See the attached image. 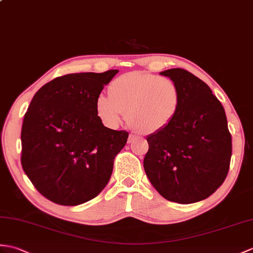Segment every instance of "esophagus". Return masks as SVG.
Segmentation results:
<instances>
[{
    "instance_id": "esophagus-1",
    "label": "esophagus",
    "mask_w": 253,
    "mask_h": 253,
    "mask_svg": "<svg viewBox=\"0 0 253 253\" xmlns=\"http://www.w3.org/2000/svg\"><path fill=\"white\" fill-rule=\"evenodd\" d=\"M133 140H134V136H132V134H129V137H128V143H131Z\"/></svg>"
}]
</instances>
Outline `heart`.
Masks as SVG:
<instances>
[{
	"instance_id": "b5f03b06",
	"label": "heart",
	"mask_w": 253,
	"mask_h": 253,
	"mask_svg": "<svg viewBox=\"0 0 253 253\" xmlns=\"http://www.w3.org/2000/svg\"><path fill=\"white\" fill-rule=\"evenodd\" d=\"M109 93L96 99V112L103 125L117 128L125 112L129 125L143 134L165 129L177 116L181 104L175 82L150 73L123 74L111 83Z\"/></svg>"
}]
</instances>
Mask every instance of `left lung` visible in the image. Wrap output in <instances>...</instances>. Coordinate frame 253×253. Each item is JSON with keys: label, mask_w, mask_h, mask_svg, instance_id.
<instances>
[{"label": "left lung", "mask_w": 253, "mask_h": 253, "mask_svg": "<svg viewBox=\"0 0 253 253\" xmlns=\"http://www.w3.org/2000/svg\"><path fill=\"white\" fill-rule=\"evenodd\" d=\"M160 74L178 85L181 104L165 129L146 138L145 173L167 201L201 202L218 190L230 168L232 137L225 111L210 87L186 70Z\"/></svg>", "instance_id": "1"}]
</instances>
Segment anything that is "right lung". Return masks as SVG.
Wrapping results in <instances>:
<instances>
[{
	"instance_id": "right-lung-1",
	"label": "right lung",
	"mask_w": 253,
	"mask_h": 253,
	"mask_svg": "<svg viewBox=\"0 0 253 253\" xmlns=\"http://www.w3.org/2000/svg\"><path fill=\"white\" fill-rule=\"evenodd\" d=\"M119 70L59 76L35 93L21 128V165L44 197L63 206L95 198L128 132L105 127L96 99Z\"/></svg>"
}]
</instances>
